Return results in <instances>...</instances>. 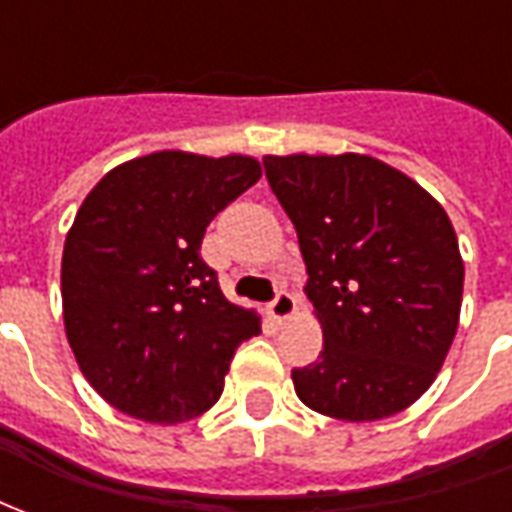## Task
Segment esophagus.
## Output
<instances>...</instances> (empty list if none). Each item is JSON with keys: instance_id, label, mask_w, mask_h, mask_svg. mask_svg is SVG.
<instances>
[{"instance_id": "34e87169", "label": "esophagus", "mask_w": 512, "mask_h": 512, "mask_svg": "<svg viewBox=\"0 0 512 512\" xmlns=\"http://www.w3.org/2000/svg\"><path fill=\"white\" fill-rule=\"evenodd\" d=\"M294 311H297V300H294L289 292H278V297L267 305V313H270L278 324L286 322V319H292Z\"/></svg>"}]
</instances>
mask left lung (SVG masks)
<instances>
[{
    "label": "left lung",
    "instance_id": "obj_1",
    "mask_svg": "<svg viewBox=\"0 0 512 512\" xmlns=\"http://www.w3.org/2000/svg\"><path fill=\"white\" fill-rule=\"evenodd\" d=\"M297 229L319 360L292 371L308 409L346 423L404 412L434 384L458 330L464 259L445 207L371 155H267Z\"/></svg>",
    "mask_w": 512,
    "mask_h": 512
}]
</instances>
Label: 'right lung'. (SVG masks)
I'll list each match as a JSON object with an SVG mask.
<instances>
[{"mask_svg":"<svg viewBox=\"0 0 512 512\" xmlns=\"http://www.w3.org/2000/svg\"><path fill=\"white\" fill-rule=\"evenodd\" d=\"M259 177L251 155L160 149L89 190L65 237L62 316L78 368L106 404L171 425L218 401L261 316L226 300L201 240Z\"/></svg>","mask_w":512,"mask_h":512,"instance_id":"obj_1","label":"right lung"}]
</instances>
